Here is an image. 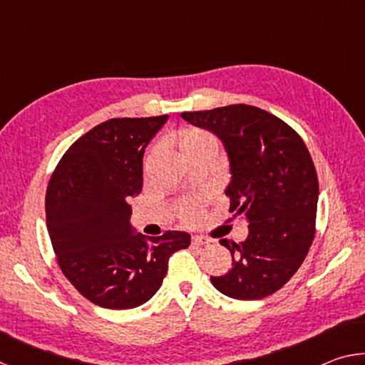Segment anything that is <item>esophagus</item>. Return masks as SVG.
I'll use <instances>...</instances> for the list:
<instances>
[{"mask_svg": "<svg viewBox=\"0 0 365 365\" xmlns=\"http://www.w3.org/2000/svg\"><path fill=\"white\" fill-rule=\"evenodd\" d=\"M211 243V240L206 238V237H200V235H195V237H191V245L193 246H205Z\"/></svg>", "mask_w": 365, "mask_h": 365, "instance_id": "esophagus-1", "label": "esophagus"}]
</instances>
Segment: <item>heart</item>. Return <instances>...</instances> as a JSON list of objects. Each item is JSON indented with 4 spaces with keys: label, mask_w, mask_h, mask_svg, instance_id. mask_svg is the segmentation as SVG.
Segmentation results:
<instances>
[{
    "label": "heart",
    "mask_w": 365,
    "mask_h": 365,
    "mask_svg": "<svg viewBox=\"0 0 365 365\" xmlns=\"http://www.w3.org/2000/svg\"><path fill=\"white\" fill-rule=\"evenodd\" d=\"M172 145L177 148L180 156L185 158L188 154H193L197 151L205 150H217L219 141L211 132L205 130L201 127H183L177 132V135L172 138ZM201 217V207L200 205H188L182 209V219L187 224H195L196 220Z\"/></svg>",
    "instance_id": "b5f03b06"
}]
</instances>
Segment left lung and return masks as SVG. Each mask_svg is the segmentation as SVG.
I'll use <instances>...</instances> for the list:
<instances>
[{
    "mask_svg": "<svg viewBox=\"0 0 365 365\" xmlns=\"http://www.w3.org/2000/svg\"><path fill=\"white\" fill-rule=\"evenodd\" d=\"M224 141L232 182L230 211L250 222L242 243L220 240L230 250L232 269L211 277L235 299H261L292 279L307 256L314 235L319 180L304 141L279 117L250 104L182 113Z\"/></svg>",
    "mask_w": 365,
    "mask_h": 365,
    "instance_id": "obj_1",
    "label": "left lung"
}]
</instances>
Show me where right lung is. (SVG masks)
<instances>
[{"mask_svg":"<svg viewBox=\"0 0 365 365\" xmlns=\"http://www.w3.org/2000/svg\"><path fill=\"white\" fill-rule=\"evenodd\" d=\"M168 115L115 117L73 141L46 188V227L58 264L96 306L132 309L158 292L172 252L190 235H132L128 197L143 187V153Z\"/></svg>","mask_w":365,"mask_h":365,"instance_id":"add662e5","label":"right lung"}]
</instances>
